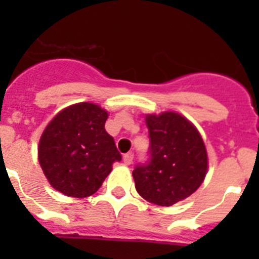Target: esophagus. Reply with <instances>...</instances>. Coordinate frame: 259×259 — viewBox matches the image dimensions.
I'll list each match as a JSON object with an SVG mask.
<instances>
[{"mask_svg": "<svg viewBox=\"0 0 259 259\" xmlns=\"http://www.w3.org/2000/svg\"><path fill=\"white\" fill-rule=\"evenodd\" d=\"M132 161H134V153H127V154L123 155V162L125 164H131Z\"/></svg>", "mask_w": 259, "mask_h": 259, "instance_id": "esophagus-1", "label": "esophagus"}]
</instances>
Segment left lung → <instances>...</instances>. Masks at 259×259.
Instances as JSON below:
<instances>
[{
  "label": "left lung",
  "mask_w": 259,
  "mask_h": 259,
  "mask_svg": "<svg viewBox=\"0 0 259 259\" xmlns=\"http://www.w3.org/2000/svg\"><path fill=\"white\" fill-rule=\"evenodd\" d=\"M149 161L132 171L137 193L144 200L171 206L189 197L207 172V153L197 128L174 111L146 115Z\"/></svg>",
  "instance_id": "8db88e82"
}]
</instances>
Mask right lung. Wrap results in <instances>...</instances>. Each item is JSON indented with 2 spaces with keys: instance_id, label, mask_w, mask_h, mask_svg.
<instances>
[{
  "instance_id": "right-lung-1",
  "label": "right lung",
  "mask_w": 259,
  "mask_h": 259,
  "mask_svg": "<svg viewBox=\"0 0 259 259\" xmlns=\"http://www.w3.org/2000/svg\"><path fill=\"white\" fill-rule=\"evenodd\" d=\"M106 110L80 102L59 111L38 143V162L53 188L71 197L92 196L122 155L105 130Z\"/></svg>"
}]
</instances>
